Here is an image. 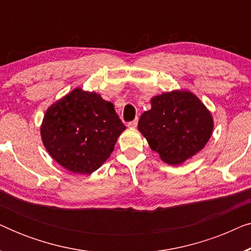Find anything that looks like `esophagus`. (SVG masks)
<instances>
[{"label": "esophagus", "mask_w": 251, "mask_h": 251, "mask_svg": "<svg viewBox=\"0 0 251 251\" xmlns=\"http://www.w3.org/2000/svg\"><path fill=\"white\" fill-rule=\"evenodd\" d=\"M137 125H138V119H136V120H133V121L129 122L128 126H129V128H136Z\"/></svg>", "instance_id": "esophagus-1"}]
</instances>
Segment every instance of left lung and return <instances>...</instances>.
Returning <instances> with one entry per match:
<instances>
[{
  "mask_svg": "<svg viewBox=\"0 0 251 251\" xmlns=\"http://www.w3.org/2000/svg\"><path fill=\"white\" fill-rule=\"evenodd\" d=\"M151 104L152 108L140 116L138 130L164 162L180 164L203 149L214 121L197 96L164 92L151 99Z\"/></svg>",
  "mask_w": 251,
  "mask_h": 251,
  "instance_id": "1",
  "label": "left lung"
}]
</instances>
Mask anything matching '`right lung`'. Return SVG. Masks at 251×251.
<instances>
[{
  "label": "right lung",
  "instance_id": "add662e5",
  "mask_svg": "<svg viewBox=\"0 0 251 251\" xmlns=\"http://www.w3.org/2000/svg\"><path fill=\"white\" fill-rule=\"evenodd\" d=\"M125 129L112 102L76 88L47 109L41 137L60 166L89 175L108 159Z\"/></svg>",
  "mask_w": 251,
  "mask_h": 251
}]
</instances>
